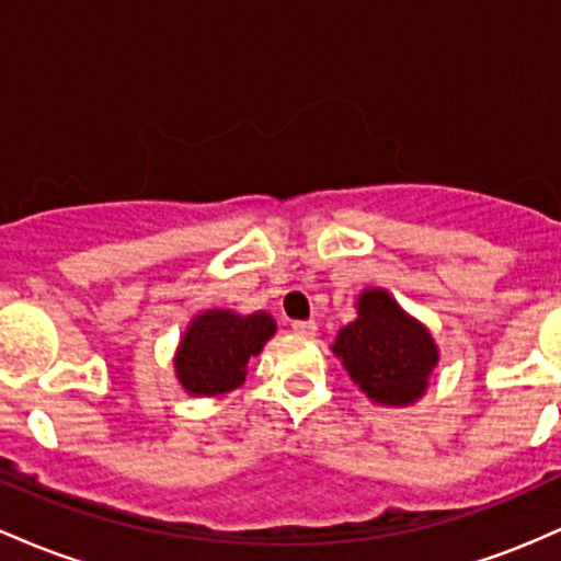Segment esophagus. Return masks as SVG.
Returning <instances> with one entry per match:
<instances>
[{
    "instance_id": "esophagus-1",
    "label": "esophagus",
    "mask_w": 561,
    "mask_h": 561,
    "mask_svg": "<svg viewBox=\"0 0 561 561\" xmlns=\"http://www.w3.org/2000/svg\"><path fill=\"white\" fill-rule=\"evenodd\" d=\"M291 329L297 333H305V336H312V333L318 331V323H314V320H294Z\"/></svg>"
}]
</instances>
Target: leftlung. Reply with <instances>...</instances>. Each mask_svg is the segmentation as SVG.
<instances>
[{"label": "left lung", "instance_id": "1", "mask_svg": "<svg viewBox=\"0 0 561 561\" xmlns=\"http://www.w3.org/2000/svg\"><path fill=\"white\" fill-rule=\"evenodd\" d=\"M357 320L339 331L333 352L352 381L381 405H408L426 389L437 365V347L419 320L408 318L387 291H365Z\"/></svg>", "mask_w": 561, "mask_h": 561}]
</instances>
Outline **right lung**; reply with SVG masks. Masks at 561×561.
Instances as JSON below:
<instances>
[{
	"label": "right lung",
	"instance_id": "add662e5",
	"mask_svg": "<svg viewBox=\"0 0 561 561\" xmlns=\"http://www.w3.org/2000/svg\"><path fill=\"white\" fill-rule=\"evenodd\" d=\"M275 333V320L267 312L241 318L236 312L211 310L198 314L182 336L178 350V379L191 394H225L241 387L247 365L260 355Z\"/></svg>",
	"mask_w": 561,
	"mask_h": 561
}]
</instances>
